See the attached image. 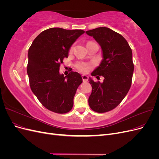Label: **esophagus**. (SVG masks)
I'll return each instance as SVG.
<instances>
[{
  "label": "esophagus",
  "mask_w": 159,
  "mask_h": 159,
  "mask_svg": "<svg viewBox=\"0 0 159 159\" xmlns=\"http://www.w3.org/2000/svg\"><path fill=\"white\" fill-rule=\"evenodd\" d=\"M81 78H82V80L84 81H87L88 80V77L85 75H83L81 76Z\"/></svg>",
  "instance_id": "obj_1"
}]
</instances>
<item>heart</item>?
<instances>
[{"label": "heart", "mask_w": 159, "mask_h": 159, "mask_svg": "<svg viewBox=\"0 0 159 159\" xmlns=\"http://www.w3.org/2000/svg\"><path fill=\"white\" fill-rule=\"evenodd\" d=\"M73 48H74V46H72L70 48V51L71 52L73 50ZM75 67L77 70H78L79 71L81 72V73H87V72L91 69V65L88 63H85V62H79V63L76 64Z\"/></svg>", "instance_id": "obj_1"}]
</instances>
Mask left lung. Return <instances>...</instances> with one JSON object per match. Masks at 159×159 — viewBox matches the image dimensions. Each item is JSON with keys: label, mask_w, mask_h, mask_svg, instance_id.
Returning <instances> with one entry per match:
<instances>
[{"label": "left lung", "mask_w": 159, "mask_h": 159, "mask_svg": "<svg viewBox=\"0 0 159 159\" xmlns=\"http://www.w3.org/2000/svg\"><path fill=\"white\" fill-rule=\"evenodd\" d=\"M86 34L99 43L103 57L99 66L91 73L93 76H103V82L89 78L92 91L88 102L94 111L105 113L116 107L131 88L134 70L132 50L121 34L109 28H97Z\"/></svg>", "instance_id": "1"}]
</instances>
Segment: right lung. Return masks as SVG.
Returning a JSON list of instances; mask_svg holds the SVG:
<instances>
[{"label":"right lung","mask_w":159,"mask_h":159,"mask_svg":"<svg viewBox=\"0 0 159 159\" xmlns=\"http://www.w3.org/2000/svg\"><path fill=\"white\" fill-rule=\"evenodd\" d=\"M84 32L49 28L35 38L28 50L27 74L31 90L51 111L66 113L73 107L74 98L82 78L74 71L64 77L59 70L64 58L68 57L71 46Z\"/></svg>","instance_id":"obj_1"}]
</instances>
